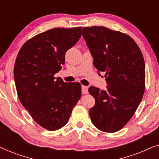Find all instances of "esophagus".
Here are the masks:
<instances>
[{"instance_id": "34e87169", "label": "esophagus", "mask_w": 159, "mask_h": 159, "mask_svg": "<svg viewBox=\"0 0 159 159\" xmlns=\"http://www.w3.org/2000/svg\"><path fill=\"white\" fill-rule=\"evenodd\" d=\"M82 94H88V88L87 86H82Z\"/></svg>"}]
</instances>
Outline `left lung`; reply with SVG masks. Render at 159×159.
<instances>
[{
	"instance_id": "1",
	"label": "left lung",
	"mask_w": 159,
	"mask_h": 159,
	"mask_svg": "<svg viewBox=\"0 0 159 159\" xmlns=\"http://www.w3.org/2000/svg\"><path fill=\"white\" fill-rule=\"evenodd\" d=\"M82 36L93 65L105 72L107 90L91 86L95 106L89 111L95 127L105 132L119 131L127 125L140 103L145 91V61L131 37L104 27H84Z\"/></svg>"
}]
</instances>
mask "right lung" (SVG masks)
Instances as JSON below:
<instances>
[{
    "instance_id": "1",
    "label": "right lung",
    "mask_w": 159,
    "mask_h": 159,
    "mask_svg": "<svg viewBox=\"0 0 159 159\" xmlns=\"http://www.w3.org/2000/svg\"><path fill=\"white\" fill-rule=\"evenodd\" d=\"M82 35V27L54 28L27 40L19 50L14 75L21 103L32 119L49 131L68 122L81 98V84L54 77L65 54Z\"/></svg>"
}]
</instances>
